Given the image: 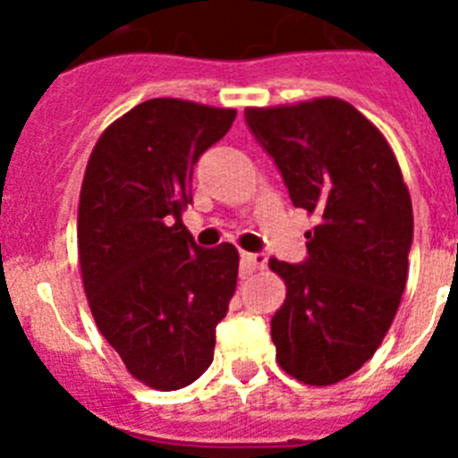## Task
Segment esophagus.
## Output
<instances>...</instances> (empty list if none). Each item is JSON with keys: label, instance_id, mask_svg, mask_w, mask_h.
Instances as JSON below:
<instances>
[{"label": "esophagus", "instance_id": "34e87169", "mask_svg": "<svg viewBox=\"0 0 458 458\" xmlns=\"http://www.w3.org/2000/svg\"><path fill=\"white\" fill-rule=\"evenodd\" d=\"M242 262L249 269H265L267 267V256L265 253H242Z\"/></svg>", "mask_w": 458, "mask_h": 458}]
</instances>
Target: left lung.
I'll use <instances>...</instances> for the list:
<instances>
[{"mask_svg": "<svg viewBox=\"0 0 458 458\" xmlns=\"http://www.w3.org/2000/svg\"><path fill=\"white\" fill-rule=\"evenodd\" d=\"M293 205L316 214L301 265L269 260L285 281L272 318L276 361L306 385H334L383 344L408 278L412 202L385 135L348 101L246 108Z\"/></svg>", "mask_w": 458, "mask_h": 458, "instance_id": "left-lung-1", "label": "left lung"}]
</instances>
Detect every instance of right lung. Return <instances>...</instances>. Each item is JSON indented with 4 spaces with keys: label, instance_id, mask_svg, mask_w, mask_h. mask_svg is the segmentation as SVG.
I'll return each instance as SVG.
<instances>
[{
    "label": "right lung",
    "instance_id": "add662e5",
    "mask_svg": "<svg viewBox=\"0 0 458 458\" xmlns=\"http://www.w3.org/2000/svg\"><path fill=\"white\" fill-rule=\"evenodd\" d=\"M237 110L149 98L91 149L78 207V260L97 327L147 387L173 392L209 369L240 253L200 249L182 212L193 165Z\"/></svg>",
    "mask_w": 458,
    "mask_h": 458
}]
</instances>
